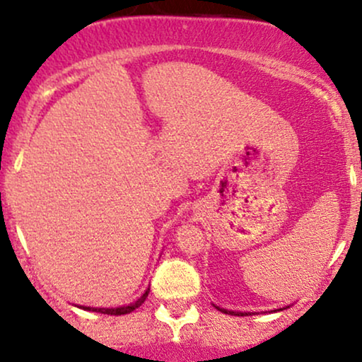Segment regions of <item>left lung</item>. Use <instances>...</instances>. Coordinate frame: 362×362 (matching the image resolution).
I'll return each mask as SVG.
<instances>
[{"mask_svg":"<svg viewBox=\"0 0 362 362\" xmlns=\"http://www.w3.org/2000/svg\"><path fill=\"white\" fill-rule=\"evenodd\" d=\"M286 308H289V306H286ZM286 308H279V310H274V311H282ZM216 310H219L221 313H228V315H235V317H250V315H255L252 313V311H231V310H224V308H219V306H216Z\"/></svg>","mask_w":362,"mask_h":362,"instance_id":"obj_1","label":"left lung"}]
</instances>
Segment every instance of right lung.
Here are the masks:
<instances>
[{"mask_svg":"<svg viewBox=\"0 0 362 362\" xmlns=\"http://www.w3.org/2000/svg\"><path fill=\"white\" fill-rule=\"evenodd\" d=\"M149 289L144 291L143 296L138 298L134 303H131V305H126V306H119V308H91V306H80V308L86 311H95V313H103V315H127L131 313V311H134L136 308H139V306L146 301Z\"/></svg>","mask_w":362,"mask_h":362,"instance_id":"obj_1","label":"right lung"}]
</instances>
